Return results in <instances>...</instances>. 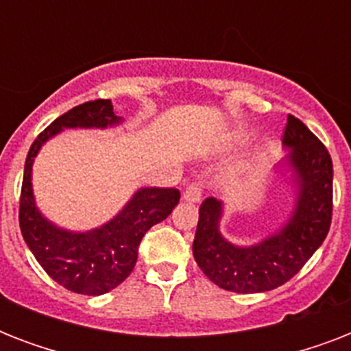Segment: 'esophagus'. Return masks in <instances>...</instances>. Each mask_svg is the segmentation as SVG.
<instances>
[{
	"label": "esophagus",
	"mask_w": 351,
	"mask_h": 351,
	"mask_svg": "<svg viewBox=\"0 0 351 351\" xmlns=\"http://www.w3.org/2000/svg\"><path fill=\"white\" fill-rule=\"evenodd\" d=\"M200 186L198 184H191V186L186 187V191L182 195V198L186 200V202H191V204H197L200 202Z\"/></svg>",
	"instance_id": "obj_1"
}]
</instances>
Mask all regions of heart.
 <instances>
[{
    "label": "heart",
    "mask_w": 351,
    "mask_h": 351,
    "mask_svg": "<svg viewBox=\"0 0 351 351\" xmlns=\"http://www.w3.org/2000/svg\"><path fill=\"white\" fill-rule=\"evenodd\" d=\"M231 182H233V180H231Z\"/></svg>",
    "instance_id": "1"
}]
</instances>
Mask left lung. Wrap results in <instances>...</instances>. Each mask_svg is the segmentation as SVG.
Segmentation results:
<instances>
[{"instance_id": "obj_1", "label": "left lung", "mask_w": 351, "mask_h": 351, "mask_svg": "<svg viewBox=\"0 0 351 351\" xmlns=\"http://www.w3.org/2000/svg\"><path fill=\"white\" fill-rule=\"evenodd\" d=\"M288 151L273 171L293 193L288 219L250 245L220 231L224 202L206 198L198 209L193 256L204 275L234 293H262L288 282L326 239L332 222L333 165L328 149L289 114L282 138Z\"/></svg>"}]
</instances>
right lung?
Returning <instances> with one entry per match:
<instances>
[{"mask_svg":"<svg viewBox=\"0 0 351 351\" xmlns=\"http://www.w3.org/2000/svg\"><path fill=\"white\" fill-rule=\"evenodd\" d=\"M123 121L111 100L82 104L52 121L30 145L25 160L21 234L49 277L74 293L98 297L123 282L136 264L143 234L167 219L180 200L175 187H140L111 220L85 231L62 228L41 213L32 189V165L41 147L65 129H114Z\"/></svg>","mask_w":351,"mask_h":351,"instance_id":"add662e5","label":"right lung"}]
</instances>
